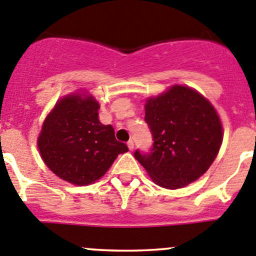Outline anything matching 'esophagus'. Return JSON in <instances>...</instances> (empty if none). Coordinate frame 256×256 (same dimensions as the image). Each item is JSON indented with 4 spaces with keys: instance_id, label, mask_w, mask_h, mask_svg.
<instances>
[{
    "instance_id": "esophagus-1",
    "label": "esophagus",
    "mask_w": 256,
    "mask_h": 256,
    "mask_svg": "<svg viewBox=\"0 0 256 256\" xmlns=\"http://www.w3.org/2000/svg\"><path fill=\"white\" fill-rule=\"evenodd\" d=\"M128 150H134V141L132 140H130L128 142Z\"/></svg>"
}]
</instances>
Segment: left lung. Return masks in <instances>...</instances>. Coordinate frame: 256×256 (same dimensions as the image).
<instances>
[{
	"mask_svg": "<svg viewBox=\"0 0 256 256\" xmlns=\"http://www.w3.org/2000/svg\"><path fill=\"white\" fill-rule=\"evenodd\" d=\"M145 121L152 134L150 152L135 158L158 185L180 188L212 166L222 142V126L214 106L198 91L174 85L148 98Z\"/></svg>",
	"mask_w": 256,
	"mask_h": 256,
	"instance_id": "obj_1",
	"label": "left lung"
}]
</instances>
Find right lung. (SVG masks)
Here are the masks:
<instances>
[{"label":"right lung","mask_w":256,"mask_h":256,"mask_svg":"<svg viewBox=\"0 0 256 256\" xmlns=\"http://www.w3.org/2000/svg\"><path fill=\"white\" fill-rule=\"evenodd\" d=\"M98 101L76 94L61 98L44 118L37 146L47 168L74 185L104 176L128 146L116 140L111 125L98 120Z\"/></svg>","instance_id":"add662e5"}]
</instances>
